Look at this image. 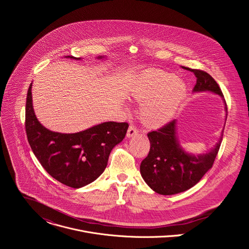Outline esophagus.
Listing matches in <instances>:
<instances>
[{"label": "esophagus", "instance_id": "1", "mask_svg": "<svg viewBox=\"0 0 249 249\" xmlns=\"http://www.w3.org/2000/svg\"><path fill=\"white\" fill-rule=\"evenodd\" d=\"M137 133H138L137 128H136L135 126H130L129 129H128V131H127V137H128V138H131V137L137 135Z\"/></svg>", "mask_w": 249, "mask_h": 249}]
</instances>
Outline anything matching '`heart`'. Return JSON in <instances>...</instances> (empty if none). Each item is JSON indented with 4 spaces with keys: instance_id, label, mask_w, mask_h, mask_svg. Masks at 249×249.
<instances>
[{
    "instance_id": "b5f03b06",
    "label": "heart",
    "mask_w": 249,
    "mask_h": 249,
    "mask_svg": "<svg viewBox=\"0 0 249 249\" xmlns=\"http://www.w3.org/2000/svg\"><path fill=\"white\" fill-rule=\"evenodd\" d=\"M187 92L184 82L162 70L142 73L131 88L132 96L143 101L141 119L151 128L168 123L175 115Z\"/></svg>"
}]
</instances>
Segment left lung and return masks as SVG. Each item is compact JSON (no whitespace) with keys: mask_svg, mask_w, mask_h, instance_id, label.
Returning <instances> with one entry per match:
<instances>
[{"mask_svg":"<svg viewBox=\"0 0 249 249\" xmlns=\"http://www.w3.org/2000/svg\"><path fill=\"white\" fill-rule=\"evenodd\" d=\"M186 70L193 72L197 78L193 92L211 91L224 98L219 85L208 73L196 69L186 68ZM225 105L227 111L226 101ZM148 137L151 148L148 157L141 162L140 171L145 182L161 195L184 192L196 185L212 168L223 140L222 134L216 146L206 154L197 156L189 154L180 146L177 139L176 120L150 132Z\"/></svg>","mask_w":249,"mask_h":249,"instance_id":"obj_1","label":"left lung"}]
</instances>
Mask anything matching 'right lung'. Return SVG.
<instances>
[{
	"label": "right lung",
	"mask_w": 249,
	"mask_h": 249,
	"mask_svg": "<svg viewBox=\"0 0 249 249\" xmlns=\"http://www.w3.org/2000/svg\"><path fill=\"white\" fill-rule=\"evenodd\" d=\"M66 58L81 60L73 56ZM31 86L32 83L26 96L25 131L33 154L59 182L72 188L91 183L104 171L112 149L125 138L128 123L103 122L72 134L50 131L34 113Z\"/></svg>",
	"instance_id": "1"
}]
</instances>
